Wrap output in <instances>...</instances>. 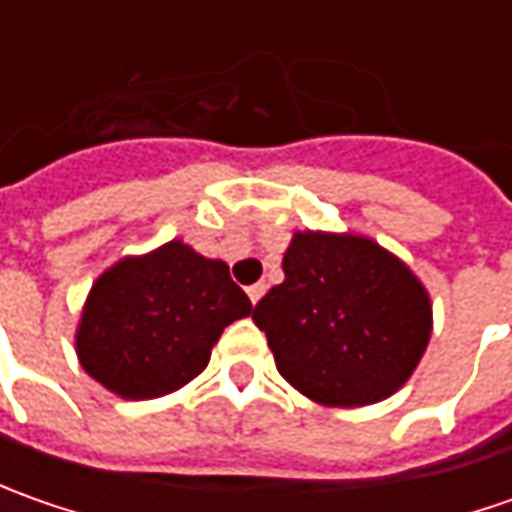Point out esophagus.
<instances>
[{
    "instance_id": "34e87169",
    "label": "esophagus",
    "mask_w": 512,
    "mask_h": 512,
    "mask_svg": "<svg viewBox=\"0 0 512 512\" xmlns=\"http://www.w3.org/2000/svg\"><path fill=\"white\" fill-rule=\"evenodd\" d=\"M265 290H267L265 282H256V285H250V287H247V296H250V302H253V305H256V302H259V299H262V296H265Z\"/></svg>"
}]
</instances>
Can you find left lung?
Here are the masks:
<instances>
[{
  "mask_svg": "<svg viewBox=\"0 0 512 512\" xmlns=\"http://www.w3.org/2000/svg\"><path fill=\"white\" fill-rule=\"evenodd\" d=\"M285 282L253 307L279 373L325 407L393 396L427 350L433 307L416 273L356 233H293Z\"/></svg>",
  "mask_w": 512,
  "mask_h": 512,
  "instance_id": "left-lung-1",
  "label": "left lung"
}]
</instances>
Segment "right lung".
<instances>
[{
  "label": "right lung",
  "mask_w": 512,
  "mask_h": 512,
  "mask_svg": "<svg viewBox=\"0 0 512 512\" xmlns=\"http://www.w3.org/2000/svg\"><path fill=\"white\" fill-rule=\"evenodd\" d=\"M250 299L219 259L173 239L108 267L88 293L76 356L122 399H159L196 379Z\"/></svg>",
  "instance_id": "1"
}]
</instances>
